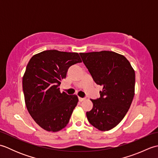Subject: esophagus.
I'll return each instance as SVG.
<instances>
[{
	"mask_svg": "<svg viewBox=\"0 0 158 158\" xmlns=\"http://www.w3.org/2000/svg\"><path fill=\"white\" fill-rule=\"evenodd\" d=\"M85 100V98H81V97H79V100L80 102H82V101H83V100Z\"/></svg>",
	"mask_w": 158,
	"mask_h": 158,
	"instance_id": "esophagus-1",
	"label": "esophagus"
}]
</instances>
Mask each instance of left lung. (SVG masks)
<instances>
[{"label": "left lung", "instance_id": "obj_1", "mask_svg": "<svg viewBox=\"0 0 158 158\" xmlns=\"http://www.w3.org/2000/svg\"><path fill=\"white\" fill-rule=\"evenodd\" d=\"M94 81L102 87L86 113L89 122L100 131L113 129L128 111L135 96V72L125 56L110 51L80 53Z\"/></svg>", "mask_w": 158, "mask_h": 158}]
</instances>
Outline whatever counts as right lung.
<instances>
[{
  "label": "right lung",
  "instance_id": "add662e5",
  "mask_svg": "<svg viewBox=\"0 0 158 158\" xmlns=\"http://www.w3.org/2000/svg\"><path fill=\"white\" fill-rule=\"evenodd\" d=\"M81 62L78 53L55 49L36 53L28 62L22 79L25 104L45 130L58 132L68 124L78 97L60 92L59 87L69 67Z\"/></svg>",
  "mask_w": 158,
  "mask_h": 158
}]
</instances>
